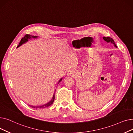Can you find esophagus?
Listing matches in <instances>:
<instances>
[{
	"mask_svg": "<svg viewBox=\"0 0 133 133\" xmlns=\"http://www.w3.org/2000/svg\"><path fill=\"white\" fill-rule=\"evenodd\" d=\"M67 75L68 76H73V73L72 71H69L67 73Z\"/></svg>",
	"mask_w": 133,
	"mask_h": 133,
	"instance_id": "obj_1",
	"label": "esophagus"
}]
</instances>
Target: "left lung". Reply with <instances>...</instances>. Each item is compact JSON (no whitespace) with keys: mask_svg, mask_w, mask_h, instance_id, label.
<instances>
[{"mask_svg":"<svg viewBox=\"0 0 133 133\" xmlns=\"http://www.w3.org/2000/svg\"><path fill=\"white\" fill-rule=\"evenodd\" d=\"M103 40H104V41H106L107 42V43H110L111 44H113V45H114V46L117 48V46H116V45H115V42H114V40H113L112 38H110V37H103Z\"/></svg>","mask_w":133,"mask_h":133,"instance_id":"left-lung-1","label":"left lung"}]
</instances>
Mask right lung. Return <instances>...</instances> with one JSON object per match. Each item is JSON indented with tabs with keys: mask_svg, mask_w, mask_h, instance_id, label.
I'll return each mask as SVG.
<instances>
[{
	"mask_svg": "<svg viewBox=\"0 0 133 133\" xmlns=\"http://www.w3.org/2000/svg\"><path fill=\"white\" fill-rule=\"evenodd\" d=\"M38 37V36H31V35L30 34H26L25 37H23L22 39H21L20 40V42L19 43V45H18L17 47V48H18L19 47H20V46H22L23 44L26 43V42H27L28 41H29V40H31V39H37ZM62 80V78H61L59 81H58V85L59 84V83ZM56 90V89H55ZM55 92L53 95V97H52V99L51 100V101H49L48 103H46V104H43V105H41V106H31L30 105V107L33 108H46L47 107H49L50 106L51 104L53 103L54 101V98H55V95H54V94H55Z\"/></svg>",
	"mask_w": 133,
	"mask_h": 133,
	"instance_id": "add662e5",
	"label": "right lung"
}]
</instances>
